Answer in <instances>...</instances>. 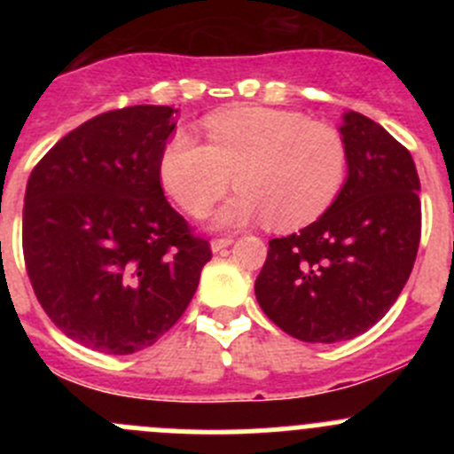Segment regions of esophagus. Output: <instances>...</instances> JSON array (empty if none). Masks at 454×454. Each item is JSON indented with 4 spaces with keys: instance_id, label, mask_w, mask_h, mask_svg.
<instances>
[{
    "instance_id": "obj_1",
    "label": "esophagus",
    "mask_w": 454,
    "mask_h": 454,
    "mask_svg": "<svg viewBox=\"0 0 454 454\" xmlns=\"http://www.w3.org/2000/svg\"><path fill=\"white\" fill-rule=\"evenodd\" d=\"M231 244H232V237H217V239L210 241V248H213V253H219V250L228 248Z\"/></svg>"
}]
</instances>
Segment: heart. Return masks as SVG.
Returning <instances> with one entry per match:
<instances>
[{"label":"heart","mask_w":454,"mask_h":454,"mask_svg":"<svg viewBox=\"0 0 454 454\" xmlns=\"http://www.w3.org/2000/svg\"><path fill=\"white\" fill-rule=\"evenodd\" d=\"M206 142L176 131L158 160L164 191L189 215L210 208L228 182L239 186L213 213L217 228L268 219L272 228L314 222L340 193L347 145L333 127L272 107H235L201 122Z\"/></svg>","instance_id":"obj_1"}]
</instances>
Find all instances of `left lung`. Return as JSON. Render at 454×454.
<instances>
[{"instance_id": "1", "label": "left lung", "mask_w": 454, "mask_h": 454, "mask_svg": "<svg viewBox=\"0 0 454 454\" xmlns=\"http://www.w3.org/2000/svg\"><path fill=\"white\" fill-rule=\"evenodd\" d=\"M347 176L333 204L301 232L270 241L254 283L261 309L303 342L360 336L406 286L422 235L409 149L358 112L345 114Z\"/></svg>"}]
</instances>
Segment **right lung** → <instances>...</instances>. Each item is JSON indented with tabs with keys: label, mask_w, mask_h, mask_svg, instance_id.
<instances>
[{
	"label": "right lung",
	"mask_w": 454,
	"mask_h": 454,
	"mask_svg": "<svg viewBox=\"0 0 454 454\" xmlns=\"http://www.w3.org/2000/svg\"><path fill=\"white\" fill-rule=\"evenodd\" d=\"M176 112L134 105L100 114L30 173L21 244L32 290L67 338L94 351L153 345L189 308L213 256L160 184Z\"/></svg>",
	"instance_id": "add662e5"
}]
</instances>
